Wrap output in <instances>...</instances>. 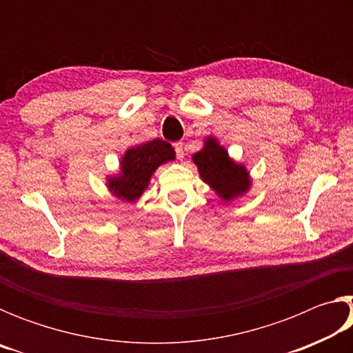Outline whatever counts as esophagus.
I'll return each mask as SVG.
<instances>
[{
  "instance_id": "1",
  "label": "esophagus",
  "mask_w": 353,
  "mask_h": 353,
  "mask_svg": "<svg viewBox=\"0 0 353 353\" xmlns=\"http://www.w3.org/2000/svg\"><path fill=\"white\" fill-rule=\"evenodd\" d=\"M174 149H176L177 159H179V160H183V155H185V152H183V143H182V141L174 143Z\"/></svg>"
}]
</instances>
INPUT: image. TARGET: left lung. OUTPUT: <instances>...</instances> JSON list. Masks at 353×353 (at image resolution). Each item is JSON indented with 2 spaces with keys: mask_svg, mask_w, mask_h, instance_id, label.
<instances>
[{
  "mask_svg": "<svg viewBox=\"0 0 353 353\" xmlns=\"http://www.w3.org/2000/svg\"><path fill=\"white\" fill-rule=\"evenodd\" d=\"M202 141L201 151L191 157L202 181L223 202H232L246 194L252 187V177L246 165L232 159L216 137L207 135Z\"/></svg>",
  "mask_w": 353,
  "mask_h": 353,
  "instance_id": "left-lung-1",
  "label": "left lung"
}]
</instances>
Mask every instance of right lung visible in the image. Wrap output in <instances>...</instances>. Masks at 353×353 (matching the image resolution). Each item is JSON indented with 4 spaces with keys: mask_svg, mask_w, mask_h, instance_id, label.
I'll list each match as a JSON object with an SVG mask.
<instances>
[{
    "mask_svg": "<svg viewBox=\"0 0 353 353\" xmlns=\"http://www.w3.org/2000/svg\"><path fill=\"white\" fill-rule=\"evenodd\" d=\"M172 160H176L174 148L162 139L129 146L119 159V170L105 177V187L115 198L135 204L159 166Z\"/></svg>",
    "mask_w": 353,
    "mask_h": 353,
    "instance_id": "1",
    "label": "right lung"
}]
</instances>
